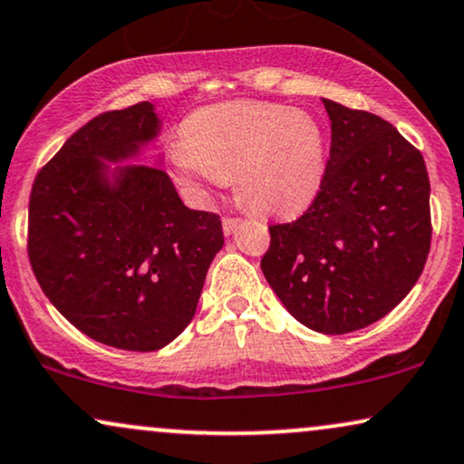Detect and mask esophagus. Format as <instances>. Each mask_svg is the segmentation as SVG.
Segmentation results:
<instances>
[{
    "label": "esophagus",
    "mask_w": 464,
    "mask_h": 464,
    "mask_svg": "<svg viewBox=\"0 0 464 464\" xmlns=\"http://www.w3.org/2000/svg\"><path fill=\"white\" fill-rule=\"evenodd\" d=\"M238 224H240V219H237V218H226V219H224V234H226V237H230V234L238 227Z\"/></svg>",
    "instance_id": "obj_1"
}]
</instances>
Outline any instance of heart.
<instances>
[{"mask_svg":"<svg viewBox=\"0 0 464 464\" xmlns=\"http://www.w3.org/2000/svg\"><path fill=\"white\" fill-rule=\"evenodd\" d=\"M170 149L183 180L224 185L257 213L290 215L311 204L326 172V140L313 114L270 102H224L200 108Z\"/></svg>","mask_w":464,"mask_h":464,"instance_id":"obj_1","label":"heart"}]
</instances>
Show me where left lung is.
Wrapping results in <instances>:
<instances>
[{
    "instance_id": "left-lung-1",
    "label": "left lung",
    "mask_w": 464,
    "mask_h": 464,
    "mask_svg": "<svg viewBox=\"0 0 464 464\" xmlns=\"http://www.w3.org/2000/svg\"><path fill=\"white\" fill-rule=\"evenodd\" d=\"M333 142L320 194L303 218L270 226L262 273L287 311L322 334L388 315L430 249L422 153L377 114L322 100Z\"/></svg>"
}]
</instances>
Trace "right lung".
<instances>
[{
	"label": "right lung",
	"mask_w": 464,
	"mask_h": 464,
	"mask_svg": "<svg viewBox=\"0 0 464 464\" xmlns=\"http://www.w3.org/2000/svg\"><path fill=\"white\" fill-rule=\"evenodd\" d=\"M151 102L100 114L38 172L29 198V262L72 326L128 352H158L194 320L224 246L215 213L185 207L158 144Z\"/></svg>",
	"instance_id": "1"
}]
</instances>
